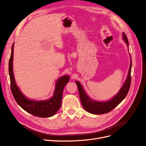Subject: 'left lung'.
Returning <instances> with one entry per match:
<instances>
[{
	"instance_id": "8db88e82",
	"label": "left lung",
	"mask_w": 146,
	"mask_h": 146,
	"mask_svg": "<svg viewBox=\"0 0 146 146\" xmlns=\"http://www.w3.org/2000/svg\"><path fill=\"white\" fill-rule=\"evenodd\" d=\"M123 38L129 48V42L124 33H123ZM130 61L131 62H130L129 70L126 80H125V81L124 82L121 89H119L118 92L111 99L109 100V101H95V100L90 98L87 95L81 83L78 81L75 82L78 87L80 98V100H81L82 104L86 111L95 115L106 113L109 112L110 111H111L112 110H113L125 98L129 92L130 83H131V75H130V74H131L132 68L131 57H130Z\"/></svg>"
}]
</instances>
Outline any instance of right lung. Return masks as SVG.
<instances>
[{"mask_svg":"<svg viewBox=\"0 0 146 146\" xmlns=\"http://www.w3.org/2000/svg\"><path fill=\"white\" fill-rule=\"evenodd\" d=\"M14 44V43L12 45L11 54L9 61V74L11 92L15 100L25 111L34 116L42 118L53 116L61 106L63 89L69 82V76L64 75L57 80L54 94L49 99L36 101L28 98L20 90L14 79L13 64Z\"/></svg>","mask_w":146,"mask_h":146,"instance_id":"1","label":"right lung"}]
</instances>
